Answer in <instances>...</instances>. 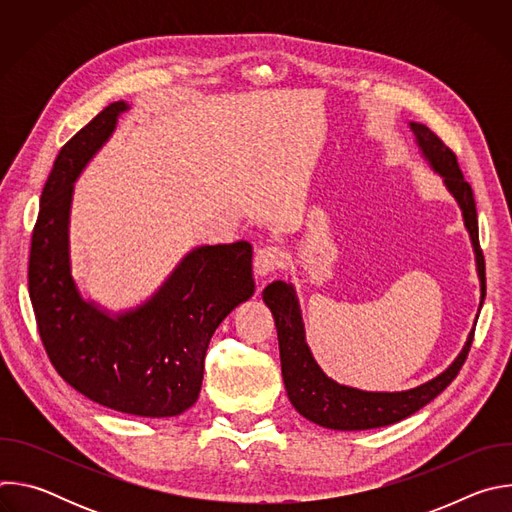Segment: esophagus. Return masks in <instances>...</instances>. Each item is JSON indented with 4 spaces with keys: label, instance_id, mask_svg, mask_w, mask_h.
I'll list each match as a JSON object with an SVG mask.
<instances>
[{
    "label": "esophagus",
    "instance_id": "obj_1",
    "mask_svg": "<svg viewBox=\"0 0 512 512\" xmlns=\"http://www.w3.org/2000/svg\"><path fill=\"white\" fill-rule=\"evenodd\" d=\"M283 261H285L283 249H279V247H263L255 255L253 267H255V273L259 277H267L273 271H277L283 265Z\"/></svg>",
    "mask_w": 512,
    "mask_h": 512
}]
</instances>
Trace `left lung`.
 I'll return each instance as SVG.
<instances>
[{
	"instance_id": "1",
	"label": "left lung",
	"mask_w": 512,
	"mask_h": 512,
	"mask_svg": "<svg viewBox=\"0 0 512 512\" xmlns=\"http://www.w3.org/2000/svg\"><path fill=\"white\" fill-rule=\"evenodd\" d=\"M411 129L417 137V145L421 154L429 162V166L444 178V184L458 200L464 223L470 233L474 253H476V267L480 275V308L486 296V267L484 255L478 241V214L472 186L464 180V174L458 166L456 154L448 145L437 137L429 127L421 123H411ZM263 302L273 314L277 340H279V358H281V375L285 383L287 397L291 405L296 407L300 415L306 419L340 431H356V429H373L397 423L429 401L440 395L460 373L462 364L468 358L474 330L472 328L462 352L450 364V367L437 375L435 379L401 393H369L352 387L338 385L336 381L328 379L318 362L314 360L304 334L302 314L298 306L296 291L285 281H273L263 289Z\"/></svg>"
}]
</instances>
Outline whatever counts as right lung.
<instances>
[{
	"mask_svg": "<svg viewBox=\"0 0 512 512\" xmlns=\"http://www.w3.org/2000/svg\"><path fill=\"white\" fill-rule=\"evenodd\" d=\"M127 109L111 103L62 145L40 196L28 289L46 354L72 389L121 413L174 417L198 399L214 330L253 296V247L194 249L152 300L125 314L81 298L68 259L72 184Z\"/></svg>",
	"mask_w": 512,
	"mask_h": 512,
	"instance_id": "obj_1",
	"label": "right lung"
}]
</instances>
